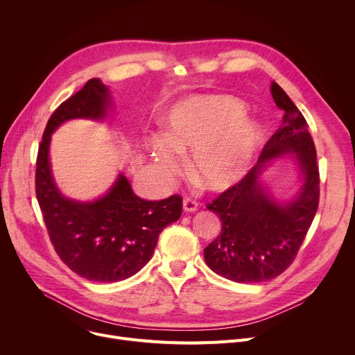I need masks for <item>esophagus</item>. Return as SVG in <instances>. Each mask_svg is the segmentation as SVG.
Here are the masks:
<instances>
[{"instance_id": "esophagus-1", "label": "esophagus", "mask_w": 355, "mask_h": 355, "mask_svg": "<svg viewBox=\"0 0 355 355\" xmlns=\"http://www.w3.org/2000/svg\"><path fill=\"white\" fill-rule=\"evenodd\" d=\"M182 209H184V211H187V213H194V211H197V202L191 198H184L182 200Z\"/></svg>"}]
</instances>
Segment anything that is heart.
<instances>
[{
	"label": "heart",
	"mask_w": 355,
	"mask_h": 355,
	"mask_svg": "<svg viewBox=\"0 0 355 355\" xmlns=\"http://www.w3.org/2000/svg\"><path fill=\"white\" fill-rule=\"evenodd\" d=\"M241 106L221 95H189L178 99L161 118L162 137L149 141L158 173L171 178L181 158L191 151L190 171L211 191L232 187L248 171L262 134L256 122L240 116Z\"/></svg>",
	"instance_id": "b5f03b06"
}]
</instances>
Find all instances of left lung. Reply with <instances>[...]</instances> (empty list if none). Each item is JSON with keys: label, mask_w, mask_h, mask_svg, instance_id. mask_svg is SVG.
Wrapping results in <instances>:
<instances>
[{"label": "left lung", "mask_w": 355, "mask_h": 355, "mask_svg": "<svg viewBox=\"0 0 355 355\" xmlns=\"http://www.w3.org/2000/svg\"><path fill=\"white\" fill-rule=\"evenodd\" d=\"M270 93L276 106L285 110L282 125L245 178L207 204L221 220V233L204 249V260L213 272L239 284L270 281L285 272L320 202V171L306 121L277 83L272 82ZM284 155L298 164L302 185L291 200L279 202L261 175L273 159Z\"/></svg>", "instance_id": "obj_1"}]
</instances>
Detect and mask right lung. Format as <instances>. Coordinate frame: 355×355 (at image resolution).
I'll list each match as a JSON object with an SVG mask.
<instances>
[{
  "label": "right lung",
  "mask_w": 355,
  "mask_h": 355,
  "mask_svg": "<svg viewBox=\"0 0 355 355\" xmlns=\"http://www.w3.org/2000/svg\"><path fill=\"white\" fill-rule=\"evenodd\" d=\"M112 105L109 87L90 79L50 116L35 168V194L54 250L74 273L93 282H119L139 272L153 257L159 233L182 211L180 196L144 200L122 173L92 201L59 190L50 162L53 132L71 119L105 121Z\"/></svg>",
  "instance_id": "add662e5"
}]
</instances>
